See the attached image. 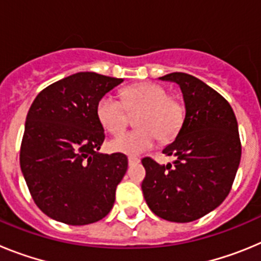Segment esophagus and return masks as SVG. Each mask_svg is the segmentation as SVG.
<instances>
[{
    "label": "esophagus",
    "instance_id": "1",
    "mask_svg": "<svg viewBox=\"0 0 261 261\" xmlns=\"http://www.w3.org/2000/svg\"><path fill=\"white\" fill-rule=\"evenodd\" d=\"M138 162H140V158H137V156H135V155H129L128 156V163L130 166H132V165H137Z\"/></svg>",
    "mask_w": 261,
    "mask_h": 261
}]
</instances>
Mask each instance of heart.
I'll list each match as a JSON object with an SVG mask.
<instances>
[{"label":"heart","mask_w":261,"mask_h":261,"mask_svg":"<svg viewBox=\"0 0 261 261\" xmlns=\"http://www.w3.org/2000/svg\"><path fill=\"white\" fill-rule=\"evenodd\" d=\"M121 96L123 100L106 94L96 105L99 123L112 135L123 132L129 123V114L138 112L135 120L138 128L112 140L111 150L140 154L151 149L158 138L161 142H168L177 135L184 120V106L168 96L165 87L142 82L125 87Z\"/></svg>","instance_id":"1"}]
</instances>
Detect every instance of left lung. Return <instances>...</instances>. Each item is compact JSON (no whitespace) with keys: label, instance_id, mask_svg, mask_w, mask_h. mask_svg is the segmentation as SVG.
I'll return each mask as SVG.
<instances>
[{"label":"left lung","instance_id":"8db88e82","mask_svg":"<svg viewBox=\"0 0 261 261\" xmlns=\"http://www.w3.org/2000/svg\"><path fill=\"white\" fill-rule=\"evenodd\" d=\"M161 80L180 86L186 117L175 141L162 151L174 155V162L162 166L142 158L141 188L154 214L191 222L222 204L231 190L242 154L238 123L229 102L199 78L176 71Z\"/></svg>","mask_w":261,"mask_h":261}]
</instances>
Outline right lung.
Here are the masks:
<instances>
[{"instance_id": "add662e5", "label": "right lung", "mask_w": 261, "mask_h": 261, "mask_svg": "<svg viewBox=\"0 0 261 261\" xmlns=\"http://www.w3.org/2000/svg\"><path fill=\"white\" fill-rule=\"evenodd\" d=\"M121 82L81 71L41 90L30 107L20 168L38 208L53 220L87 225L102 220L114 206L128 158L98 151L106 135L96 105Z\"/></svg>"}]
</instances>
